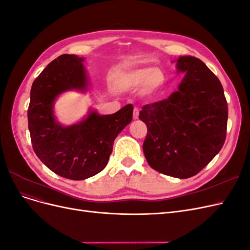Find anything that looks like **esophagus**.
Instances as JSON below:
<instances>
[{
	"instance_id": "esophagus-1",
	"label": "esophagus",
	"mask_w": 250,
	"mask_h": 250,
	"mask_svg": "<svg viewBox=\"0 0 250 250\" xmlns=\"http://www.w3.org/2000/svg\"><path fill=\"white\" fill-rule=\"evenodd\" d=\"M139 113H140V110L138 107H134L133 108V119L137 120L139 118Z\"/></svg>"
}]
</instances>
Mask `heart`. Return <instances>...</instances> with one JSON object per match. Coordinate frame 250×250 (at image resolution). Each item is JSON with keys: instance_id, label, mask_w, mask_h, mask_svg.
<instances>
[{"instance_id": "heart-1", "label": "heart", "mask_w": 250, "mask_h": 250, "mask_svg": "<svg viewBox=\"0 0 250 250\" xmlns=\"http://www.w3.org/2000/svg\"><path fill=\"white\" fill-rule=\"evenodd\" d=\"M165 81L166 76L162 70L144 67L127 74L121 80V83L124 86H139L145 82V89L148 92H153L163 86Z\"/></svg>"}]
</instances>
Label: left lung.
<instances>
[{
    "instance_id": "obj_1",
    "label": "left lung",
    "mask_w": 250,
    "mask_h": 250,
    "mask_svg": "<svg viewBox=\"0 0 250 250\" xmlns=\"http://www.w3.org/2000/svg\"><path fill=\"white\" fill-rule=\"evenodd\" d=\"M177 70L186 75L176 92L143 106L139 118L147 126L143 150L150 167L183 179L199 173L223 147L229 108L221 82L200 59L181 56Z\"/></svg>"
}]
</instances>
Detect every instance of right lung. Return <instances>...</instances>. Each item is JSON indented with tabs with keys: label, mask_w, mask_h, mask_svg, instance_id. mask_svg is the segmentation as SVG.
I'll list each match as a JSON object with an SVG mask.
<instances>
[{
	"label": "right lung",
	"mask_w": 250,
	"mask_h": 250,
	"mask_svg": "<svg viewBox=\"0 0 250 250\" xmlns=\"http://www.w3.org/2000/svg\"><path fill=\"white\" fill-rule=\"evenodd\" d=\"M82 62L83 58L69 54L51 62L33 81L28 108L35 154L51 171L72 180L92 177L106 167L113 142L131 122L133 111L132 105L127 104L112 115L90 111L77 124L60 125L53 113L57 96L70 89L86 90Z\"/></svg>",
	"instance_id": "add662e5"
}]
</instances>
